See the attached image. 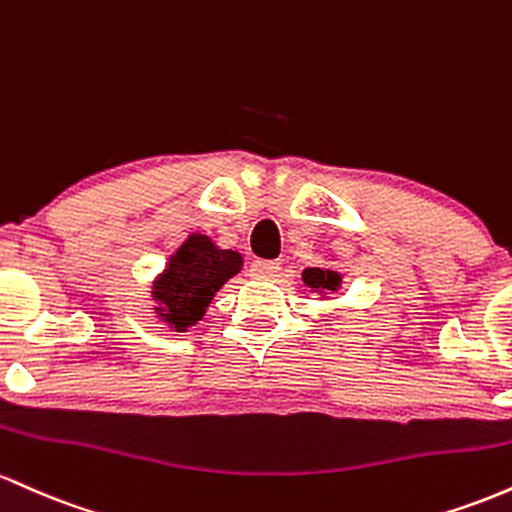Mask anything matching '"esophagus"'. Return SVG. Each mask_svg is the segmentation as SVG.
Wrapping results in <instances>:
<instances>
[{
	"mask_svg": "<svg viewBox=\"0 0 512 512\" xmlns=\"http://www.w3.org/2000/svg\"><path fill=\"white\" fill-rule=\"evenodd\" d=\"M278 273H280L278 261H261V258L251 263V268H249V275L256 280H271Z\"/></svg>",
	"mask_w": 512,
	"mask_h": 512,
	"instance_id": "obj_1",
	"label": "esophagus"
}]
</instances>
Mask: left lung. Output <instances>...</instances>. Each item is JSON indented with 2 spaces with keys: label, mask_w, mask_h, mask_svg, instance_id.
<instances>
[{
  "label": "left lung",
  "mask_w": 512,
  "mask_h": 512,
  "mask_svg": "<svg viewBox=\"0 0 512 512\" xmlns=\"http://www.w3.org/2000/svg\"><path fill=\"white\" fill-rule=\"evenodd\" d=\"M304 285L309 287V292H317V295L329 300V292H338L343 285V275L333 268H304L302 271Z\"/></svg>",
  "instance_id": "8db88e82"
}]
</instances>
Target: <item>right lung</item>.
<instances>
[{"label":"right lung","mask_w":512,"mask_h":512,"mask_svg":"<svg viewBox=\"0 0 512 512\" xmlns=\"http://www.w3.org/2000/svg\"><path fill=\"white\" fill-rule=\"evenodd\" d=\"M244 266L239 251L222 249L208 234L193 232L169 256L164 271L152 280L154 314L171 331L186 333L205 317L212 297Z\"/></svg>","instance_id":"right-lung-1"}]
</instances>
